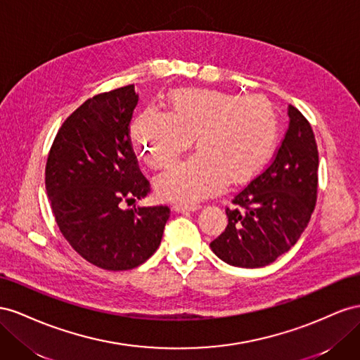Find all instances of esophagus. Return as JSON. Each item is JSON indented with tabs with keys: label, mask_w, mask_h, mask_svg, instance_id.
Returning <instances> with one entry per match:
<instances>
[{
	"label": "esophagus",
	"mask_w": 360,
	"mask_h": 360,
	"mask_svg": "<svg viewBox=\"0 0 360 360\" xmlns=\"http://www.w3.org/2000/svg\"><path fill=\"white\" fill-rule=\"evenodd\" d=\"M198 210H200L199 205H174V207H173V211L184 212V214L194 212V211H198Z\"/></svg>",
	"instance_id": "34e87169"
}]
</instances>
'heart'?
Instances as JSON below:
<instances>
[{"mask_svg": "<svg viewBox=\"0 0 360 360\" xmlns=\"http://www.w3.org/2000/svg\"><path fill=\"white\" fill-rule=\"evenodd\" d=\"M170 104V111L143 110L131 125V140L152 169L170 166L196 137L199 152L153 181L161 200L196 205L220 194L229 179L255 176L271 157L279 120L266 98L187 89L174 91Z\"/></svg>", "mask_w": 360, "mask_h": 360, "instance_id": "1", "label": "heart"}]
</instances>
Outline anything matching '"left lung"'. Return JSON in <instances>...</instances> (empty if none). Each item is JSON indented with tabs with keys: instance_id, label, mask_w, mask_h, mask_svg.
<instances>
[{
	"instance_id": "8db88e82",
	"label": "left lung",
	"mask_w": 360,
	"mask_h": 360,
	"mask_svg": "<svg viewBox=\"0 0 360 360\" xmlns=\"http://www.w3.org/2000/svg\"><path fill=\"white\" fill-rule=\"evenodd\" d=\"M288 116L270 166L232 199L228 228L210 244L226 264L241 269L271 264L292 248L311 220L318 186L315 136L295 107L288 105Z\"/></svg>"
}]
</instances>
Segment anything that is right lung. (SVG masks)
<instances>
[{
    "instance_id": "obj_1",
    "label": "right lung",
    "mask_w": 360,
    "mask_h": 360,
    "mask_svg": "<svg viewBox=\"0 0 360 360\" xmlns=\"http://www.w3.org/2000/svg\"><path fill=\"white\" fill-rule=\"evenodd\" d=\"M137 104L132 84L87 99L58 129L46 161L60 232L86 261L111 271L148 261L170 217L167 207L122 210L149 191L128 129Z\"/></svg>"
}]
</instances>
